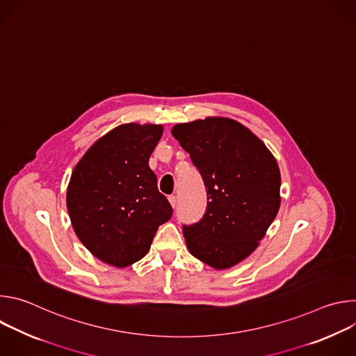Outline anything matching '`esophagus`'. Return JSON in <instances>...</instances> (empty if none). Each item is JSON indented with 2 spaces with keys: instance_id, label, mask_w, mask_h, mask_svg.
I'll return each mask as SVG.
<instances>
[{
  "instance_id": "34e87169",
  "label": "esophagus",
  "mask_w": 356,
  "mask_h": 356,
  "mask_svg": "<svg viewBox=\"0 0 356 356\" xmlns=\"http://www.w3.org/2000/svg\"><path fill=\"white\" fill-rule=\"evenodd\" d=\"M169 201H170V204H172L173 209L177 206V197L176 195H169Z\"/></svg>"
}]
</instances>
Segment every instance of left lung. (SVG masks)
Here are the masks:
<instances>
[{"mask_svg": "<svg viewBox=\"0 0 356 356\" xmlns=\"http://www.w3.org/2000/svg\"><path fill=\"white\" fill-rule=\"evenodd\" d=\"M207 193L206 213L183 225L193 257L227 269L255 250L280 207V172L265 143L228 118L173 127Z\"/></svg>", "mask_w": 356, "mask_h": 356, "instance_id": "1", "label": "left lung"}]
</instances>
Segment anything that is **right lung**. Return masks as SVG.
I'll use <instances>...</instances> for the list:
<instances>
[{
	"label": "right lung",
	"instance_id": "obj_1",
	"mask_svg": "<svg viewBox=\"0 0 356 356\" xmlns=\"http://www.w3.org/2000/svg\"><path fill=\"white\" fill-rule=\"evenodd\" d=\"M162 125L124 124L81 158L67 187L76 235L95 258L117 268L142 259L173 209L147 162Z\"/></svg>",
	"mask_w": 356,
	"mask_h": 356
}]
</instances>
